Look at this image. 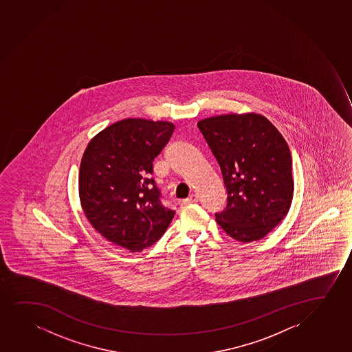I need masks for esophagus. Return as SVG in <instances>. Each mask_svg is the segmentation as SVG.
<instances>
[{
  "mask_svg": "<svg viewBox=\"0 0 352 352\" xmlns=\"http://www.w3.org/2000/svg\"><path fill=\"white\" fill-rule=\"evenodd\" d=\"M198 201V197L196 196V195H191V196L188 197V198H186V199H184V201H182V204H191V203H196V201Z\"/></svg>",
  "mask_w": 352,
  "mask_h": 352,
  "instance_id": "34e87169",
  "label": "esophagus"
}]
</instances>
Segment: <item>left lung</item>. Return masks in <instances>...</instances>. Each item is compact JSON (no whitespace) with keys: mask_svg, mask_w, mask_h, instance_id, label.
<instances>
[{"mask_svg":"<svg viewBox=\"0 0 352 352\" xmlns=\"http://www.w3.org/2000/svg\"><path fill=\"white\" fill-rule=\"evenodd\" d=\"M223 177L227 206L216 212L224 232L241 242L264 238L288 214L294 195L288 143L256 113L198 122Z\"/></svg>","mask_w":352,"mask_h":352,"instance_id":"1","label":"left lung"}]
</instances>
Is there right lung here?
<instances>
[{
    "instance_id": "add662e5",
    "label": "right lung",
    "mask_w": 352,
    "mask_h": 352,
    "mask_svg": "<svg viewBox=\"0 0 352 352\" xmlns=\"http://www.w3.org/2000/svg\"><path fill=\"white\" fill-rule=\"evenodd\" d=\"M174 128L168 122L123 119L98 133L83 154L78 190L85 214L96 232L129 251L154 245L175 214L162 204L151 178L153 161Z\"/></svg>"
}]
</instances>
